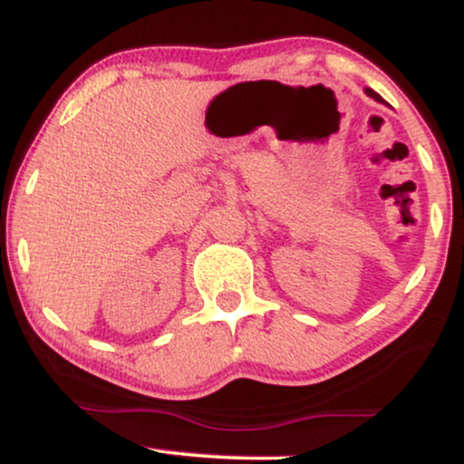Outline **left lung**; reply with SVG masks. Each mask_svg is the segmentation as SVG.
Returning <instances> with one entry per match:
<instances>
[{"label":"left lung","instance_id":"obj_1","mask_svg":"<svg viewBox=\"0 0 464 464\" xmlns=\"http://www.w3.org/2000/svg\"><path fill=\"white\" fill-rule=\"evenodd\" d=\"M364 92H366V95H369V98H372V100H377V102H382L380 93H375V92H372V89H364Z\"/></svg>","mask_w":464,"mask_h":464}]
</instances>
